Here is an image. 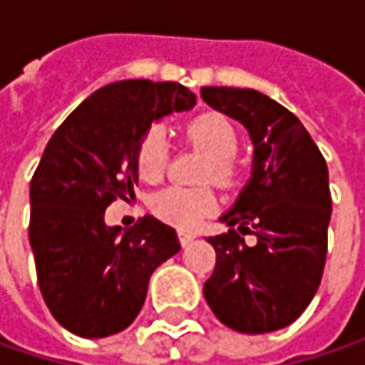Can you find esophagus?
Masks as SVG:
<instances>
[{
    "instance_id": "obj_1",
    "label": "esophagus",
    "mask_w": 365,
    "mask_h": 365,
    "mask_svg": "<svg viewBox=\"0 0 365 365\" xmlns=\"http://www.w3.org/2000/svg\"><path fill=\"white\" fill-rule=\"evenodd\" d=\"M178 240L182 245H189L192 240H195V233L190 232H178Z\"/></svg>"
}]
</instances>
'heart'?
<instances>
[{
  "mask_svg": "<svg viewBox=\"0 0 365 365\" xmlns=\"http://www.w3.org/2000/svg\"><path fill=\"white\" fill-rule=\"evenodd\" d=\"M185 138L190 146L199 148L209 156L207 178L217 182H230L235 173V152L240 148V132L227 115L219 111H207L185 125ZM168 166V144L160 130H148L135 148V170L142 180H160ZM215 209V197L209 189L168 187L154 195L152 211L164 221L178 227H195Z\"/></svg>",
  "mask_w": 365,
  "mask_h": 365,
  "instance_id": "heart-1",
  "label": "heart"
}]
</instances>
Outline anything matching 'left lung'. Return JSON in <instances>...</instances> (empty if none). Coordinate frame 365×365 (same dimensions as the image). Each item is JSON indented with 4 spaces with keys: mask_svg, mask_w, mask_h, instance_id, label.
Instances as JSON below:
<instances>
[{
    "mask_svg": "<svg viewBox=\"0 0 365 365\" xmlns=\"http://www.w3.org/2000/svg\"><path fill=\"white\" fill-rule=\"evenodd\" d=\"M201 97L242 121L254 142L252 178L221 217L230 232L207 237L217 259L205 301L233 331L282 329L321 284L331 219L327 162L301 120L268 95L203 87ZM245 232L257 235L256 245L245 244Z\"/></svg>",
    "mask_w": 365,
    "mask_h": 365,
    "instance_id": "left-lung-1",
    "label": "left lung"
}]
</instances>
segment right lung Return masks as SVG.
Here are the masks:
<instances>
[{
    "mask_svg": "<svg viewBox=\"0 0 365 365\" xmlns=\"http://www.w3.org/2000/svg\"><path fill=\"white\" fill-rule=\"evenodd\" d=\"M195 103V93L173 81H118L87 97L50 138L30 182V244L46 307L78 337L130 327L152 272L180 250L158 219L146 215L121 233L103 217L115 199L133 197L135 148L150 123Z\"/></svg>",
    "mask_w": 365,
    "mask_h": 365,
    "instance_id": "obj_1",
    "label": "right lung"
}]
</instances>
